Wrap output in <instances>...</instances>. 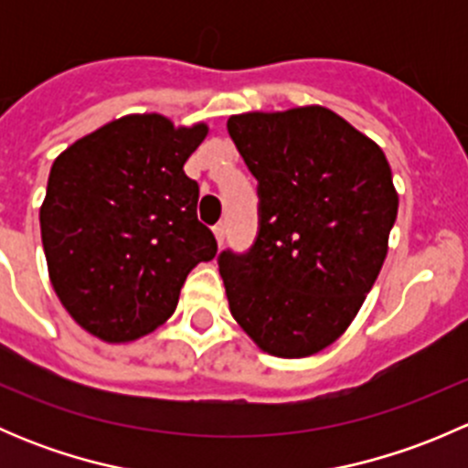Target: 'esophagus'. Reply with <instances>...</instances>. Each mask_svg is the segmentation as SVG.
I'll list each match as a JSON object with an SVG mask.
<instances>
[{"label": "esophagus", "mask_w": 468, "mask_h": 468, "mask_svg": "<svg viewBox=\"0 0 468 468\" xmlns=\"http://www.w3.org/2000/svg\"><path fill=\"white\" fill-rule=\"evenodd\" d=\"M212 233H215L217 244H219V247H221V244H224V239H226V226L219 221V224H217V226H212Z\"/></svg>", "instance_id": "1"}]
</instances>
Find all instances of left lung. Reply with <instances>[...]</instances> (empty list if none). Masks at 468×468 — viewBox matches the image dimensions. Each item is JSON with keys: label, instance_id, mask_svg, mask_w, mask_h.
<instances>
[{"label": "left lung", "instance_id": "left-lung-1", "mask_svg": "<svg viewBox=\"0 0 468 468\" xmlns=\"http://www.w3.org/2000/svg\"><path fill=\"white\" fill-rule=\"evenodd\" d=\"M226 126L261 199L253 247L217 258L230 314L269 356L308 357L351 325L378 278L399 212L389 163L324 106Z\"/></svg>", "mask_w": 468, "mask_h": 468}]
</instances>
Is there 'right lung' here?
Here are the masks:
<instances>
[{
	"label": "right lung",
	"instance_id": "1",
	"mask_svg": "<svg viewBox=\"0 0 468 468\" xmlns=\"http://www.w3.org/2000/svg\"><path fill=\"white\" fill-rule=\"evenodd\" d=\"M207 126L126 115L54 160L40 207L51 285L90 335L133 342L174 314L187 273L217 253L183 165Z\"/></svg>",
	"mask_w": 468,
	"mask_h": 468
}]
</instances>
